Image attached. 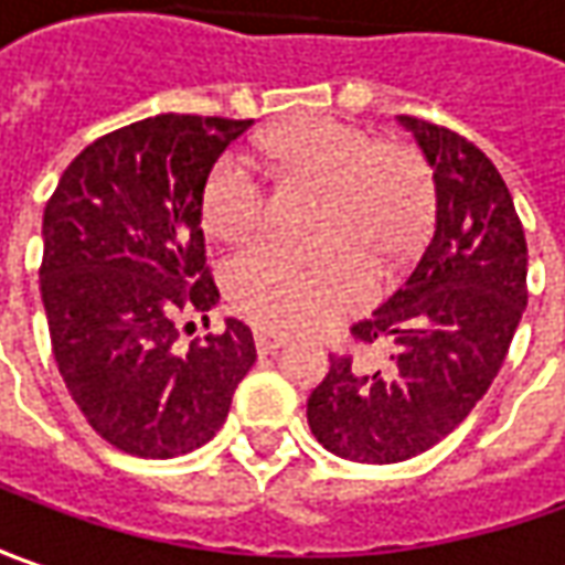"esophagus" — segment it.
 <instances>
[{
    "instance_id": "esophagus-1",
    "label": "esophagus",
    "mask_w": 565,
    "mask_h": 565,
    "mask_svg": "<svg viewBox=\"0 0 565 565\" xmlns=\"http://www.w3.org/2000/svg\"><path fill=\"white\" fill-rule=\"evenodd\" d=\"M284 343H287V334H281V331H271V328H259V331H256V347H259L263 353H275Z\"/></svg>"
}]
</instances>
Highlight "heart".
<instances>
[{"instance_id":"b5f03b06","label":"heart","mask_w":565,"mask_h":565,"mask_svg":"<svg viewBox=\"0 0 565 565\" xmlns=\"http://www.w3.org/2000/svg\"><path fill=\"white\" fill-rule=\"evenodd\" d=\"M263 156L290 181H321L309 241L265 237L234 256V302L265 328L306 331L356 309L379 281V259L399 263L428 234L435 190L425 159L406 143H379L369 130L324 115L271 127ZM263 178L241 156H224L203 186V224L222 241H244L265 222Z\"/></svg>"}]
</instances>
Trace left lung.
<instances>
[{"instance_id":"obj_1","label":"left lung","mask_w":565,"mask_h":565,"mask_svg":"<svg viewBox=\"0 0 565 565\" xmlns=\"http://www.w3.org/2000/svg\"><path fill=\"white\" fill-rule=\"evenodd\" d=\"M435 171V231L413 275L350 331L387 343L379 372L350 356L309 394L324 450L353 462H403L444 440L497 379L529 302V246L494 162L447 127L399 115Z\"/></svg>"}]
</instances>
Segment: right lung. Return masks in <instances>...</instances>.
Returning <instances> with one entry per match:
<instances>
[{
	"label": "right lung",
	"instance_id": "1",
	"mask_svg": "<svg viewBox=\"0 0 565 565\" xmlns=\"http://www.w3.org/2000/svg\"><path fill=\"white\" fill-rule=\"evenodd\" d=\"M253 121L156 115L89 143L43 212L40 294L52 353L93 431L130 457H184L215 438L256 362L227 319L178 350V319L218 302L203 186Z\"/></svg>",
	"mask_w": 565,
	"mask_h": 565
}]
</instances>
